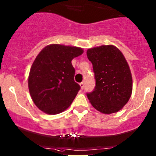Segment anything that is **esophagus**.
Wrapping results in <instances>:
<instances>
[{"label":"esophagus","instance_id":"34e87169","mask_svg":"<svg viewBox=\"0 0 156 156\" xmlns=\"http://www.w3.org/2000/svg\"><path fill=\"white\" fill-rule=\"evenodd\" d=\"M79 84H80V87H81V88L83 90V87H84V83H83V82H81V83H80Z\"/></svg>","mask_w":156,"mask_h":156}]
</instances>
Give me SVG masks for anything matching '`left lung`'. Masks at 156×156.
Wrapping results in <instances>:
<instances>
[{
    "mask_svg": "<svg viewBox=\"0 0 156 156\" xmlns=\"http://www.w3.org/2000/svg\"><path fill=\"white\" fill-rule=\"evenodd\" d=\"M95 73L94 91L87 94L92 107L104 114L119 112L133 92V78L123 53L114 45H102L87 51Z\"/></svg>",
    "mask_w": 156,
    "mask_h": 156,
    "instance_id": "8db88e82",
    "label": "left lung"
}]
</instances>
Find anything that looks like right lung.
Returning a JSON list of instances; mask_svg holds the SVG:
<instances>
[{
	"instance_id": "obj_1",
	"label": "right lung",
	"mask_w": 156,
	"mask_h": 156,
	"mask_svg": "<svg viewBox=\"0 0 156 156\" xmlns=\"http://www.w3.org/2000/svg\"><path fill=\"white\" fill-rule=\"evenodd\" d=\"M83 53L81 47L49 44L43 48L30 68L28 87L40 110L56 115L66 110L80 90L75 82L72 60Z\"/></svg>"
}]
</instances>
